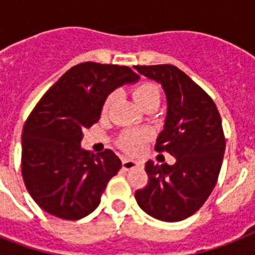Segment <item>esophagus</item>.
<instances>
[{
	"label": "esophagus",
	"instance_id": "obj_1",
	"mask_svg": "<svg viewBox=\"0 0 255 255\" xmlns=\"http://www.w3.org/2000/svg\"><path fill=\"white\" fill-rule=\"evenodd\" d=\"M140 164L135 160H131V159H123V169L124 170H131V169H135V168L139 167Z\"/></svg>",
	"mask_w": 255,
	"mask_h": 255
}]
</instances>
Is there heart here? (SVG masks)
Instances as JSON below:
<instances>
[{
  "mask_svg": "<svg viewBox=\"0 0 255 255\" xmlns=\"http://www.w3.org/2000/svg\"><path fill=\"white\" fill-rule=\"evenodd\" d=\"M133 98H135L136 103L139 104L141 108H145L147 106L151 104H159L160 102V91L157 86L151 83V82H143L139 86H136L133 90ZM116 94L111 92L107 96V99L104 102L103 111H108V108L111 107L112 103L115 102ZM151 136L148 129H129V131L124 132V135L120 139L122 147L128 152H137L140 148L143 147L145 140Z\"/></svg>",
  "mask_w": 255,
  "mask_h": 255,
  "instance_id": "1",
  "label": "heart"
}]
</instances>
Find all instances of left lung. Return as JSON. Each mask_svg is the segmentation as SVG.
I'll list each match as a JSON object with an SVG mask.
<instances>
[{
    "mask_svg": "<svg viewBox=\"0 0 255 255\" xmlns=\"http://www.w3.org/2000/svg\"><path fill=\"white\" fill-rule=\"evenodd\" d=\"M135 69L165 92L167 118L155 149L176 157L173 165L147 161L148 184L135 198L156 220L181 221L204 205L217 182L225 152L221 116L212 98L176 66Z\"/></svg>",
    "mask_w": 255,
    "mask_h": 255,
    "instance_id": "left-lung-1",
    "label": "left lung"
}]
</instances>
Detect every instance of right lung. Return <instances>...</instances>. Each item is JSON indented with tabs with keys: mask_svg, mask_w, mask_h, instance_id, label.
Masks as SVG:
<instances>
[{
	"mask_svg": "<svg viewBox=\"0 0 255 255\" xmlns=\"http://www.w3.org/2000/svg\"><path fill=\"white\" fill-rule=\"evenodd\" d=\"M137 79L127 66L85 62L42 96L23 126L21 157L26 189L41 209L74 221L98 208L122 161L111 149L98 155L82 149L83 131L100 119L115 88Z\"/></svg>",
	"mask_w": 255,
	"mask_h": 255,
	"instance_id": "1",
	"label": "right lung"
}]
</instances>
